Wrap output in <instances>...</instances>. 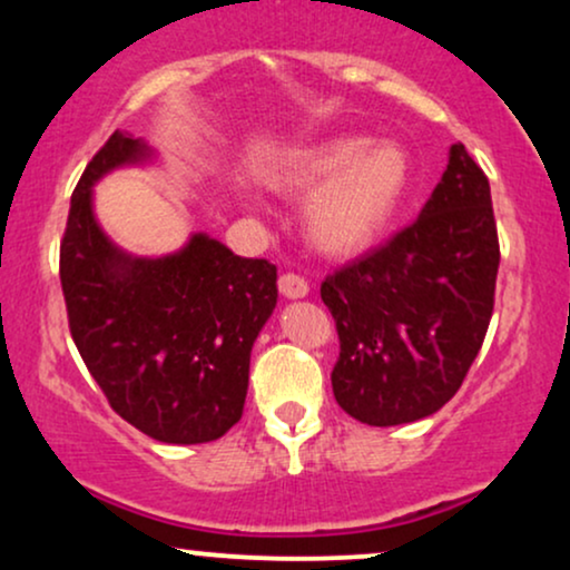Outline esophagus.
Returning <instances> with one entry per match:
<instances>
[{
  "label": "esophagus",
  "instance_id": "esophagus-1",
  "mask_svg": "<svg viewBox=\"0 0 570 570\" xmlns=\"http://www.w3.org/2000/svg\"><path fill=\"white\" fill-rule=\"evenodd\" d=\"M279 293H283L285 298H304L306 293H309V283L296 272H285L283 277H279Z\"/></svg>",
  "mask_w": 570,
  "mask_h": 570
}]
</instances>
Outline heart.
<instances>
[{"label": "heart", "instance_id": "1", "mask_svg": "<svg viewBox=\"0 0 570 570\" xmlns=\"http://www.w3.org/2000/svg\"><path fill=\"white\" fill-rule=\"evenodd\" d=\"M269 184L306 194L304 229L325 256H354L384 237L411 184L407 154L394 144L365 146L363 138H327L287 151Z\"/></svg>", "mask_w": 570, "mask_h": 570}]
</instances>
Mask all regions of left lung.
I'll return each instance as SVG.
<instances>
[{"label":"left lung","instance_id":"obj_1","mask_svg":"<svg viewBox=\"0 0 570 570\" xmlns=\"http://www.w3.org/2000/svg\"><path fill=\"white\" fill-rule=\"evenodd\" d=\"M499 258L488 176L453 144L421 216L320 285L338 333L336 403L371 426L440 411L483 346Z\"/></svg>","mask_w":570,"mask_h":570}]
</instances>
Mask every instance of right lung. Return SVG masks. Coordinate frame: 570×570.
<instances>
[{
    "label": "right lung",
    "mask_w": 570,
    "mask_h": 570,
    "mask_svg": "<svg viewBox=\"0 0 570 570\" xmlns=\"http://www.w3.org/2000/svg\"><path fill=\"white\" fill-rule=\"evenodd\" d=\"M149 149L111 132L71 194L60 239L69 331L111 411L159 443L224 438L243 416L250 350L277 304V266L197 234L176 256L119 253L92 218L90 189Z\"/></svg>",
    "instance_id": "obj_1"
}]
</instances>
